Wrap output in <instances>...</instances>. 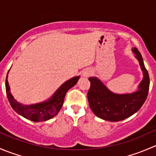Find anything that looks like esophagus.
<instances>
[{"instance_id":"1","label":"esophagus","mask_w":156,"mask_h":156,"mask_svg":"<svg viewBox=\"0 0 156 156\" xmlns=\"http://www.w3.org/2000/svg\"><path fill=\"white\" fill-rule=\"evenodd\" d=\"M90 75V71L88 70V69H86L82 72V76L84 77V78H87Z\"/></svg>"}]
</instances>
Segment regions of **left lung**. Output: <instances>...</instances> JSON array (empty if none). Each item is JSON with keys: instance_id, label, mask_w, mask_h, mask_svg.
Instances as JSON below:
<instances>
[{"instance_id": "obj_1", "label": "left lung", "mask_w": 156, "mask_h": 156, "mask_svg": "<svg viewBox=\"0 0 156 156\" xmlns=\"http://www.w3.org/2000/svg\"><path fill=\"white\" fill-rule=\"evenodd\" d=\"M135 58L139 62L144 78L137 90L130 94H115L110 90L97 77H90V87L87 93L90 107L100 119L109 122H119L136 113L144 105L149 88V77L140 53L132 48Z\"/></svg>"}]
</instances>
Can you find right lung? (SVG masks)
<instances>
[{
  "instance_id": "1",
  "label": "right lung",
  "mask_w": 156,
  "mask_h": 156,
  "mask_svg": "<svg viewBox=\"0 0 156 156\" xmlns=\"http://www.w3.org/2000/svg\"><path fill=\"white\" fill-rule=\"evenodd\" d=\"M8 73L6 78V92L10 106L20 115L34 122H45L56 116L63 105L67 91L74 87L80 78V76H75L64 82L52 97L45 101L35 104L24 105L16 101L10 93V87L7 81Z\"/></svg>"
}]
</instances>
